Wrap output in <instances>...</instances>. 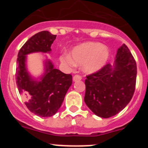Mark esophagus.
Wrapping results in <instances>:
<instances>
[{
  "label": "esophagus",
  "mask_w": 148,
  "mask_h": 148,
  "mask_svg": "<svg viewBox=\"0 0 148 148\" xmlns=\"http://www.w3.org/2000/svg\"><path fill=\"white\" fill-rule=\"evenodd\" d=\"M82 76H81V75H74V76H73V82H78V81H80V80H82Z\"/></svg>",
  "instance_id": "1"
}]
</instances>
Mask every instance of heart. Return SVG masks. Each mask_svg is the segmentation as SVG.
<instances>
[{
  "label": "heart",
  "mask_w": 148,
  "mask_h": 148,
  "mask_svg": "<svg viewBox=\"0 0 148 148\" xmlns=\"http://www.w3.org/2000/svg\"><path fill=\"white\" fill-rule=\"evenodd\" d=\"M110 50L99 42H85L73 47L71 53L62 55L60 60L67 65L83 64V70L92 74L102 70L108 64Z\"/></svg>",
  "instance_id": "obj_1"
}]
</instances>
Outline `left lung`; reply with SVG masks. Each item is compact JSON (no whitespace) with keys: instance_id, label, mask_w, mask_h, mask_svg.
<instances>
[{"instance_id":"1","label":"left lung","mask_w":148,"mask_h":148,"mask_svg":"<svg viewBox=\"0 0 148 148\" xmlns=\"http://www.w3.org/2000/svg\"><path fill=\"white\" fill-rule=\"evenodd\" d=\"M136 63L125 44L117 50L114 64L87 75L84 101L101 118L118 114L133 97L136 80Z\"/></svg>"}]
</instances>
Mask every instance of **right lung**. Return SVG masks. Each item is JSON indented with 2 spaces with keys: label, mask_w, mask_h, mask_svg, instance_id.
Listing matches in <instances>:
<instances>
[{
  "label": "right lung",
  "mask_w": 148,
  "mask_h": 148,
  "mask_svg": "<svg viewBox=\"0 0 148 148\" xmlns=\"http://www.w3.org/2000/svg\"><path fill=\"white\" fill-rule=\"evenodd\" d=\"M56 35L42 31L30 38L18 52L16 84L19 93L25 99V104L34 114L49 117L57 113L64 101L73 78L54 67L49 59L44 61V72L35 78L27 68V55L34 53H49Z\"/></svg>",
  "instance_id": "right-lung-1"
}]
</instances>
